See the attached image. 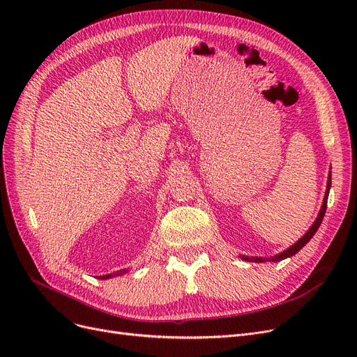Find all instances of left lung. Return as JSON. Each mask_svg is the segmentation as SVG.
Segmentation results:
<instances>
[{"label": "left lung", "instance_id": "left-lung-1", "mask_svg": "<svg viewBox=\"0 0 357 357\" xmlns=\"http://www.w3.org/2000/svg\"><path fill=\"white\" fill-rule=\"evenodd\" d=\"M330 186H331V171L328 172V179H327V190H326V194H324V199H323V205H321V208H320V213H318V215H317V218H315V221L312 222V226L307 230V233L299 238L296 243H294V245L291 246V248H288L287 250H284V252H280V253H278V255H275V256H271V257H259V256H256V257H249V256H240L243 260H248V261H256V264H264V261H279V260H284V259H287V257H291V256H294L295 253H298L299 250H301L307 243L312 238V236L315 234V231L318 230V227L321 226V221H323V218H324V214H326V210H327V198H328V192H330Z\"/></svg>", "mask_w": 357, "mask_h": 357}]
</instances>
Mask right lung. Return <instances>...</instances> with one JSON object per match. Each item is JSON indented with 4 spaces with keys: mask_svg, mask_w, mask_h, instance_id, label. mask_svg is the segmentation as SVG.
<instances>
[{
    "mask_svg": "<svg viewBox=\"0 0 357 357\" xmlns=\"http://www.w3.org/2000/svg\"><path fill=\"white\" fill-rule=\"evenodd\" d=\"M128 269H121V271H117L114 273H108V275H102V276H98V279H109V278H116V276H120V275H124L127 273Z\"/></svg>",
    "mask_w": 357,
    "mask_h": 357,
    "instance_id": "add662e5",
    "label": "right lung"
}]
</instances>
